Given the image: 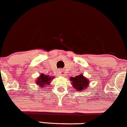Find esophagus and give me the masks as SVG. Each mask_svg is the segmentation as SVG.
Returning <instances> with one entry per match:
<instances>
[{
  "label": "esophagus",
  "mask_w": 127,
  "mask_h": 127,
  "mask_svg": "<svg viewBox=\"0 0 127 127\" xmlns=\"http://www.w3.org/2000/svg\"><path fill=\"white\" fill-rule=\"evenodd\" d=\"M59 74L61 76L64 77V76H65V72H64V71L63 70V69H60L59 70Z\"/></svg>",
  "instance_id": "1"
}]
</instances>
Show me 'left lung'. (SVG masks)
I'll return each mask as SVG.
<instances>
[{
    "instance_id": "obj_1",
    "label": "left lung",
    "mask_w": 127,
    "mask_h": 127,
    "mask_svg": "<svg viewBox=\"0 0 127 127\" xmlns=\"http://www.w3.org/2000/svg\"><path fill=\"white\" fill-rule=\"evenodd\" d=\"M69 80L71 81V84L77 91L85 90L90 84V80L85 76H84L82 74H80L75 77H71L69 78Z\"/></svg>"
}]
</instances>
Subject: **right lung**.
Returning <instances> with one entry per match:
<instances>
[{
    "instance_id": "1",
    "label": "right lung",
    "mask_w": 127,
    "mask_h": 127,
    "mask_svg": "<svg viewBox=\"0 0 127 127\" xmlns=\"http://www.w3.org/2000/svg\"><path fill=\"white\" fill-rule=\"evenodd\" d=\"M54 78V76L52 77V76H50L49 75H46L42 73L36 80V85L39 86L40 89L45 88L47 87V86L50 85L51 80Z\"/></svg>"
}]
</instances>
